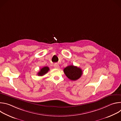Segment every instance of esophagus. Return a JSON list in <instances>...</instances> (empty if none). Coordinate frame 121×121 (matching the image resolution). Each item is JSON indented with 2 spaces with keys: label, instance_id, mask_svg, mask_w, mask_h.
I'll return each mask as SVG.
<instances>
[{
  "label": "esophagus",
  "instance_id": "esophagus-1",
  "mask_svg": "<svg viewBox=\"0 0 121 121\" xmlns=\"http://www.w3.org/2000/svg\"><path fill=\"white\" fill-rule=\"evenodd\" d=\"M54 66V67L56 68H59V65L57 64H55Z\"/></svg>",
  "mask_w": 121,
  "mask_h": 121
}]
</instances>
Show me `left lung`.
<instances>
[{"instance_id": "obj_1", "label": "left lung", "mask_w": 121, "mask_h": 121, "mask_svg": "<svg viewBox=\"0 0 121 121\" xmlns=\"http://www.w3.org/2000/svg\"><path fill=\"white\" fill-rule=\"evenodd\" d=\"M64 72L66 76L71 80H77L82 75L81 69L73 65L66 66L64 69Z\"/></svg>"}]
</instances>
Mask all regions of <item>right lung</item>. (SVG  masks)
I'll return each mask as SVG.
<instances>
[{
	"instance_id": "obj_1",
	"label": "right lung",
	"mask_w": 121,
	"mask_h": 121,
	"mask_svg": "<svg viewBox=\"0 0 121 121\" xmlns=\"http://www.w3.org/2000/svg\"><path fill=\"white\" fill-rule=\"evenodd\" d=\"M49 70V68L48 66H44L42 68L40 71L38 73L37 75L39 76H43L46 74Z\"/></svg>"
}]
</instances>
